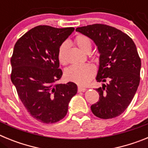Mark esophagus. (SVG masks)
I'll return each mask as SVG.
<instances>
[{
  "mask_svg": "<svg viewBox=\"0 0 148 148\" xmlns=\"http://www.w3.org/2000/svg\"><path fill=\"white\" fill-rule=\"evenodd\" d=\"M78 92H84V91H86V88H84L82 87H78Z\"/></svg>",
  "mask_w": 148,
  "mask_h": 148,
  "instance_id": "esophagus-1",
  "label": "esophagus"
}]
</instances>
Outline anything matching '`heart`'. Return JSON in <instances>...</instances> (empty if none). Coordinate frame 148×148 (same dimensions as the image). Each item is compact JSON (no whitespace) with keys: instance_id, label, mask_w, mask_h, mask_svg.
<instances>
[{"instance_id":"heart-1","label":"heart","mask_w":148,"mask_h":148,"mask_svg":"<svg viewBox=\"0 0 148 148\" xmlns=\"http://www.w3.org/2000/svg\"><path fill=\"white\" fill-rule=\"evenodd\" d=\"M75 42L78 48L86 53L91 50L92 41L91 39L86 35H79L75 39ZM68 49V43L64 42L60 46L58 51V59L61 64L66 63V53ZM95 70L92 65L89 64H75L72 65L65 70V77L68 81L75 82L80 85H86L95 75Z\"/></svg>"}]
</instances>
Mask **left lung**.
I'll return each mask as SVG.
<instances>
[{"mask_svg": "<svg viewBox=\"0 0 148 148\" xmlns=\"http://www.w3.org/2000/svg\"><path fill=\"white\" fill-rule=\"evenodd\" d=\"M97 46L99 66L96 80L108 82L95 89L99 101L91 106L95 116L108 119L120 116L127 109L140 82L141 59L136 44L127 34L104 24L78 27Z\"/></svg>", "mask_w": 148, "mask_h": 148, "instance_id": "1", "label": "left lung"}]
</instances>
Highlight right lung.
<instances>
[{"label": "right lung", "mask_w": 148, "mask_h": 148, "mask_svg": "<svg viewBox=\"0 0 148 148\" xmlns=\"http://www.w3.org/2000/svg\"><path fill=\"white\" fill-rule=\"evenodd\" d=\"M75 29L38 26L18 39L11 58V80L29 114L45 124L60 121L77 93L75 83L57 84L62 76L58 51Z\"/></svg>", "instance_id": "add662e5"}]
</instances>
